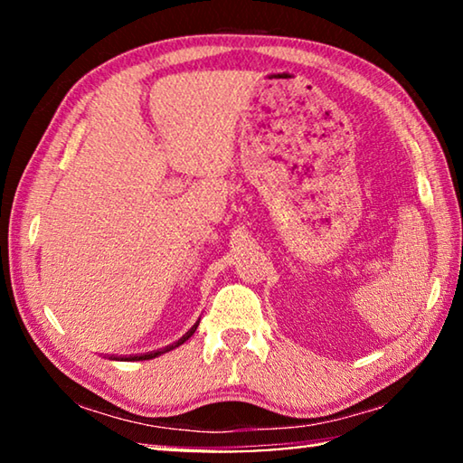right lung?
Segmentation results:
<instances>
[{
    "instance_id": "add662e5",
    "label": "right lung",
    "mask_w": 463,
    "mask_h": 463,
    "mask_svg": "<svg viewBox=\"0 0 463 463\" xmlns=\"http://www.w3.org/2000/svg\"><path fill=\"white\" fill-rule=\"evenodd\" d=\"M195 328H198V325H194L192 326V331H187L182 339H179L177 343H174V345H169V347H165V349H161V351H153V354H140V355H130V357H122V359H130V362H143V359H153V357H156V355H161V354H167V351H171V349H175V347H179V345L182 343H185L187 339H190V336L194 335V331Z\"/></svg>"
}]
</instances>
